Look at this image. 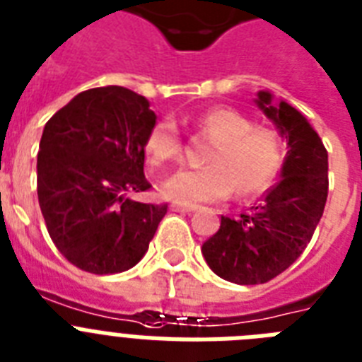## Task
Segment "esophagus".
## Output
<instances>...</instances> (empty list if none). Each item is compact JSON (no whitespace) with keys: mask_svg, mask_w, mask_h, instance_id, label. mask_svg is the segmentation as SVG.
Here are the masks:
<instances>
[{"mask_svg":"<svg viewBox=\"0 0 362 362\" xmlns=\"http://www.w3.org/2000/svg\"><path fill=\"white\" fill-rule=\"evenodd\" d=\"M171 209L173 211H182V214H191V211H195L197 206L195 204H182V202H173Z\"/></svg>","mask_w":362,"mask_h":362,"instance_id":"34e87169","label":"esophagus"}]
</instances>
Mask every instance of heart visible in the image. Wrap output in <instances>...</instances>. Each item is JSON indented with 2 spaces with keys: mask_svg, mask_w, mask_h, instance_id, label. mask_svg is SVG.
I'll use <instances>...</instances> for the list:
<instances>
[{
  "mask_svg": "<svg viewBox=\"0 0 362 362\" xmlns=\"http://www.w3.org/2000/svg\"><path fill=\"white\" fill-rule=\"evenodd\" d=\"M197 127L215 141L202 169H182L163 182L167 199L195 204L217 202L232 195L235 187L243 197L256 195L270 186L278 175L284 148L278 134L270 129L254 127L241 112L215 106L197 119ZM145 153L154 167L182 160L184 144L173 119L158 121L148 132Z\"/></svg>",
  "mask_w": 362,
  "mask_h": 362,
  "instance_id": "1",
  "label": "heart"
}]
</instances>
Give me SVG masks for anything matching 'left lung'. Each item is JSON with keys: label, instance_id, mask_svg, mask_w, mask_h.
<instances>
[{"label": "left lung", "instance_id": "1", "mask_svg": "<svg viewBox=\"0 0 362 362\" xmlns=\"http://www.w3.org/2000/svg\"><path fill=\"white\" fill-rule=\"evenodd\" d=\"M256 105L287 141L281 175L259 204L221 228L202 245L218 278L239 285L267 284L289 269L311 241L327 200V151L308 119L289 103L257 92Z\"/></svg>", "mask_w": 362, "mask_h": 362}]
</instances>
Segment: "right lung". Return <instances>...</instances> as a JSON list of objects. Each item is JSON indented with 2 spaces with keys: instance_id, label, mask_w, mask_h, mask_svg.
<instances>
[{
  "instance_id": "add662e5",
  "label": "right lung",
  "mask_w": 362,
  "mask_h": 362,
  "mask_svg": "<svg viewBox=\"0 0 362 362\" xmlns=\"http://www.w3.org/2000/svg\"><path fill=\"white\" fill-rule=\"evenodd\" d=\"M154 124L147 99L123 86L81 92L45 123L38 204L54 247L71 265L115 274L145 256L167 204L129 195L151 187L144 163Z\"/></svg>"
}]
</instances>
